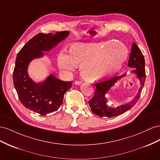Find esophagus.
Masks as SVG:
<instances>
[{
  "mask_svg": "<svg viewBox=\"0 0 160 160\" xmlns=\"http://www.w3.org/2000/svg\"><path fill=\"white\" fill-rule=\"evenodd\" d=\"M75 84L76 85H80V84H81L82 83V82H80V81H78V80H76V81H75Z\"/></svg>",
  "mask_w": 160,
  "mask_h": 160,
  "instance_id": "obj_1",
  "label": "esophagus"
}]
</instances>
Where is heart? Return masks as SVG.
<instances>
[{
	"label": "heart",
	"mask_w": 160,
	"mask_h": 160,
	"mask_svg": "<svg viewBox=\"0 0 160 160\" xmlns=\"http://www.w3.org/2000/svg\"><path fill=\"white\" fill-rule=\"evenodd\" d=\"M128 57V49L121 42L98 43L76 42L70 53L63 52L58 58V65L63 72L70 73L81 64L83 78L89 82L102 80L119 71Z\"/></svg>",
	"instance_id": "obj_1"
}]
</instances>
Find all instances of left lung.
<instances>
[{
	"instance_id": "8db88e82",
	"label": "left lung",
	"mask_w": 160,
	"mask_h": 160,
	"mask_svg": "<svg viewBox=\"0 0 160 160\" xmlns=\"http://www.w3.org/2000/svg\"><path fill=\"white\" fill-rule=\"evenodd\" d=\"M128 67L133 68L134 70L131 71V74L135 75L136 78L139 82L140 86L135 97L129 102L119 106L112 107L107 104L108 99L106 96H107L109 91L115 84L127 76V74L114 77L111 79L102 82L95 84L94 86L97 87V90L95 91L93 98L88 101L89 106L93 113L101 117L111 118L121 115L135 105L137 100L140 97L145 80V59L140 49L135 42L131 45Z\"/></svg>"
}]
</instances>
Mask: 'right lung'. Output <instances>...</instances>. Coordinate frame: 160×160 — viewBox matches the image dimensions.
<instances>
[{"label":"right lung","mask_w":160,"mask_h":160,"mask_svg":"<svg viewBox=\"0 0 160 160\" xmlns=\"http://www.w3.org/2000/svg\"><path fill=\"white\" fill-rule=\"evenodd\" d=\"M69 35V31L39 33L22 47L16 58L13 83L18 97L25 107L41 115L58 111L72 82L58 79L52 73L43 82H36L29 75V66L35 59L43 58V52L51 51Z\"/></svg>","instance_id":"obj_1"}]
</instances>
